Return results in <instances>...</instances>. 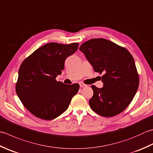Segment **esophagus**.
Wrapping results in <instances>:
<instances>
[{
    "instance_id": "1",
    "label": "esophagus",
    "mask_w": 153,
    "mask_h": 153,
    "mask_svg": "<svg viewBox=\"0 0 153 153\" xmlns=\"http://www.w3.org/2000/svg\"><path fill=\"white\" fill-rule=\"evenodd\" d=\"M79 86L81 87V88H84V87H86L87 85H86L85 84H84V83H79Z\"/></svg>"
}]
</instances>
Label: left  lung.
Returning a JSON list of instances; mask_svg holds the SVG:
<instances>
[{
    "instance_id": "1",
    "label": "left lung",
    "mask_w": 153,
    "mask_h": 153,
    "mask_svg": "<svg viewBox=\"0 0 153 153\" xmlns=\"http://www.w3.org/2000/svg\"><path fill=\"white\" fill-rule=\"evenodd\" d=\"M79 50L95 71L103 74V88L91 85L94 95L89 101L91 109L106 117L119 114L130 104L139 88L133 56L125 48L104 38L85 42Z\"/></svg>"
}]
</instances>
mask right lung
Here are the masks:
<instances>
[{"instance_id":"right-lung-1","label":"right lung","mask_w":153,"mask_h":153,"mask_svg":"<svg viewBox=\"0 0 153 153\" xmlns=\"http://www.w3.org/2000/svg\"><path fill=\"white\" fill-rule=\"evenodd\" d=\"M78 46V43H48L23 61L16 91L32 114L44 120H52L68 108L79 85L64 84L57 82L56 77L64 70L65 59L76 52Z\"/></svg>"}]
</instances>
